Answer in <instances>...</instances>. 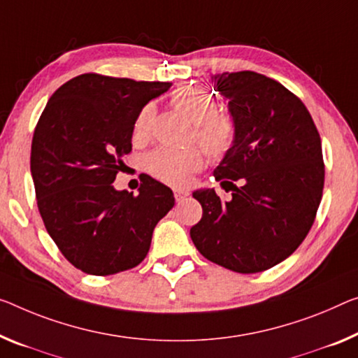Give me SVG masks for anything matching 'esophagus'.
I'll return each mask as SVG.
<instances>
[{"mask_svg": "<svg viewBox=\"0 0 358 358\" xmlns=\"http://www.w3.org/2000/svg\"><path fill=\"white\" fill-rule=\"evenodd\" d=\"M185 196H189V192L184 190V189H174V198H176V201L184 200Z\"/></svg>", "mask_w": 358, "mask_h": 358, "instance_id": "esophagus-1", "label": "esophagus"}]
</instances>
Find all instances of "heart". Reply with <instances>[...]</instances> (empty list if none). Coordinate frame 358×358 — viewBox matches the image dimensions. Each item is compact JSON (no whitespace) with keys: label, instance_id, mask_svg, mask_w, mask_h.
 <instances>
[{"label":"heart","instance_id":"b5f03b06","mask_svg":"<svg viewBox=\"0 0 358 358\" xmlns=\"http://www.w3.org/2000/svg\"><path fill=\"white\" fill-rule=\"evenodd\" d=\"M169 102L174 110L194 123L195 141L213 160L227 157L236 142V123L227 112L216 110V101L205 87L180 86L171 92ZM155 107L147 103L137 113L134 122V139H147L150 134ZM205 164V153L200 147H158L148 153L144 166L148 174L169 185H184L190 176Z\"/></svg>","mask_w":358,"mask_h":358}]
</instances>
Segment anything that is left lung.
<instances>
[{
	"label": "left lung",
	"instance_id": "left-lung-1",
	"mask_svg": "<svg viewBox=\"0 0 358 358\" xmlns=\"http://www.w3.org/2000/svg\"><path fill=\"white\" fill-rule=\"evenodd\" d=\"M213 80L236 123L232 152L214 169L232 198L194 192L203 216L190 236L208 261L262 272L293 255L315 221L325 182L320 134L301 99L278 81L248 70Z\"/></svg>",
	"mask_w": 358,
	"mask_h": 358
}]
</instances>
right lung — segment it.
Returning a JSON list of instances; mask_svg holds the SVG:
<instances>
[{
    "label": "right lung",
    "instance_id": "right-lung-1",
    "mask_svg": "<svg viewBox=\"0 0 358 358\" xmlns=\"http://www.w3.org/2000/svg\"><path fill=\"white\" fill-rule=\"evenodd\" d=\"M169 86L85 73L60 86L38 120L30 157L38 210L65 259L85 273L141 264L174 206L173 190L150 176L139 195L112 185L133 148L137 113Z\"/></svg>",
    "mask_w": 358,
    "mask_h": 358
}]
</instances>
